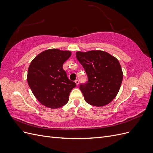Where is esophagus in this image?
Listing matches in <instances>:
<instances>
[{"instance_id": "34e87169", "label": "esophagus", "mask_w": 153, "mask_h": 153, "mask_svg": "<svg viewBox=\"0 0 153 153\" xmlns=\"http://www.w3.org/2000/svg\"><path fill=\"white\" fill-rule=\"evenodd\" d=\"M75 82L76 83V85H78V84H79V80H76L75 81Z\"/></svg>"}]
</instances>
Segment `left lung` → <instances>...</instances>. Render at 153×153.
<instances>
[{"mask_svg":"<svg viewBox=\"0 0 153 153\" xmlns=\"http://www.w3.org/2000/svg\"><path fill=\"white\" fill-rule=\"evenodd\" d=\"M76 57L87 76V82L80 85L86 102L95 106L110 103L117 96L123 78L118 60L101 50L77 52Z\"/></svg>","mask_w":153,"mask_h":153,"instance_id":"8db88e82","label":"left lung"}]
</instances>
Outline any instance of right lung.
<instances>
[{
    "instance_id": "right-lung-1",
    "label": "right lung",
    "mask_w": 153,
    "mask_h": 153,
    "mask_svg": "<svg viewBox=\"0 0 153 153\" xmlns=\"http://www.w3.org/2000/svg\"><path fill=\"white\" fill-rule=\"evenodd\" d=\"M71 55L70 51L49 49L30 62L27 82L36 99L44 106L55 109L68 103L69 93L76 85L62 68Z\"/></svg>"
}]
</instances>
